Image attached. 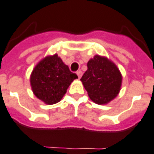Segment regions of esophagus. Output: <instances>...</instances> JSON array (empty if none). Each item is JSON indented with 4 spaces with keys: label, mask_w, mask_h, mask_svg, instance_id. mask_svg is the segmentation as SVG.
Wrapping results in <instances>:
<instances>
[{
    "label": "esophagus",
    "mask_w": 154,
    "mask_h": 154,
    "mask_svg": "<svg viewBox=\"0 0 154 154\" xmlns=\"http://www.w3.org/2000/svg\"><path fill=\"white\" fill-rule=\"evenodd\" d=\"M77 76H78V78L80 79V78L81 77V76H82V72H81V71H77Z\"/></svg>",
    "instance_id": "1"
}]
</instances>
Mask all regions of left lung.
I'll list each match as a JSON object with an SVG mask.
<instances>
[{
  "label": "left lung",
  "mask_w": 154,
  "mask_h": 154,
  "mask_svg": "<svg viewBox=\"0 0 154 154\" xmlns=\"http://www.w3.org/2000/svg\"><path fill=\"white\" fill-rule=\"evenodd\" d=\"M87 66L81 81L88 97L97 104H107L119 93L122 80L120 71L112 61L98 54L88 61Z\"/></svg>",
  "instance_id": "obj_1"
}]
</instances>
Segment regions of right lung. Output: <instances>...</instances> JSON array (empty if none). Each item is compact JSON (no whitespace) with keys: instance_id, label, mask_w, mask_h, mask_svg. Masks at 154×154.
<instances>
[{"instance_id":"right-lung-1","label":"right lung","mask_w":154,"mask_h":154,"mask_svg":"<svg viewBox=\"0 0 154 154\" xmlns=\"http://www.w3.org/2000/svg\"><path fill=\"white\" fill-rule=\"evenodd\" d=\"M77 76L57 54L46 56L35 66L30 77L34 95L46 104L58 103Z\"/></svg>"}]
</instances>
